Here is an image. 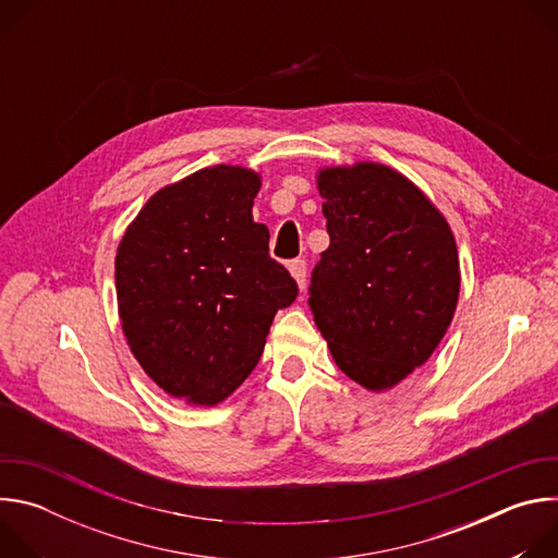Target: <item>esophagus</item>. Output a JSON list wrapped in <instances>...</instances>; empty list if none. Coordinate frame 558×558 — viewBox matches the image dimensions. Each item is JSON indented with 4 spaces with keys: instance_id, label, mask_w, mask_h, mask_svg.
Wrapping results in <instances>:
<instances>
[{
    "instance_id": "34e87169",
    "label": "esophagus",
    "mask_w": 558,
    "mask_h": 558,
    "mask_svg": "<svg viewBox=\"0 0 558 558\" xmlns=\"http://www.w3.org/2000/svg\"><path fill=\"white\" fill-rule=\"evenodd\" d=\"M289 271H291L293 280L298 282V287L304 289V287H306V263L300 260V258H295V260L289 263Z\"/></svg>"
}]
</instances>
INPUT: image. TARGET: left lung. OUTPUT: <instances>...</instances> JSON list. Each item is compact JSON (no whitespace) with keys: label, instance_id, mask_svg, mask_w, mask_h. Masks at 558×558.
<instances>
[{"label":"left lung","instance_id":"left-lung-1","mask_svg":"<svg viewBox=\"0 0 558 558\" xmlns=\"http://www.w3.org/2000/svg\"><path fill=\"white\" fill-rule=\"evenodd\" d=\"M331 245L311 274L308 306L336 364L368 390L422 366L459 298L454 235L404 174L381 163L317 172Z\"/></svg>","mask_w":558,"mask_h":558}]
</instances>
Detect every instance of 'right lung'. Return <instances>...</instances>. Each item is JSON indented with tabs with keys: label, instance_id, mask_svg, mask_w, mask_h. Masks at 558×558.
Wrapping results in <instances>:
<instances>
[{
	"label": "right lung",
	"instance_id": "1",
	"mask_svg": "<svg viewBox=\"0 0 558 558\" xmlns=\"http://www.w3.org/2000/svg\"><path fill=\"white\" fill-rule=\"evenodd\" d=\"M260 174L214 166L158 190L114 260L125 340L168 395L216 407L256 368L278 308L298 284L254 222Z\"/></svg>",
	"mask_w": 558,
	"mask_h": 558
}]
</instances>
